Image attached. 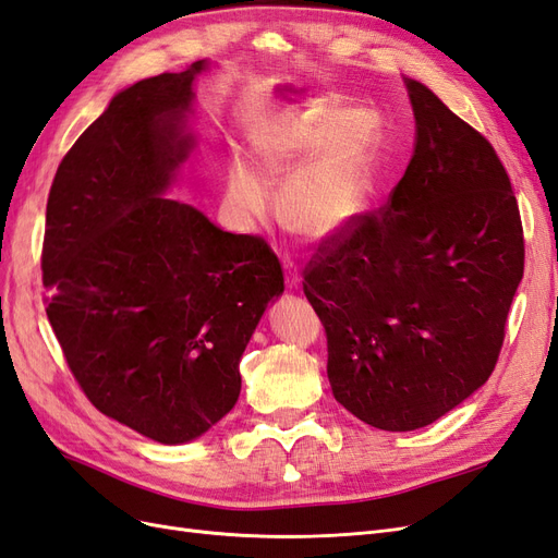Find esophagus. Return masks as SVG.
I'll use <instances>...</instances> for the list:
<instances>
[{
    "label": "esophagus",
    "mask_w": 558,
    "mask_h": 558,
    "mask_svg": "<svg viewBox=\"0 0 558 558\" xmlns=\"http://www.w3.org/2000/svg\"><path fill=\"white\" fill-rule=\"evenodd\" d=\"M281 263H283V269H286V286H289V289H298V283H300L298 263L289 256V253H286V256L281 258Z\"/></svg>",
    "instance_id": "obj_1"
}]
</instances>
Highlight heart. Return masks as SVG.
I'll return each instance as SVG.
<instances>
[{
    "mask_svg": "<svg viewBox=\"0 0 558 558\" xmlns=\"http://www.w3.org/2000/svg\"><path fill=\"white\" fill-rule=\"evenodd\" d=\"M359 125L356 111L324 107L277 128L256 150L263 179L240 160L230 165L232 211L248 223L263 221L275 207L269 185L289 178L279 193L281 221L314 240L340 230L363 207L375 158L373 134Z\"/></svg>",
    "mask_w": 558,
    "mask_h": 558,
    "instance_id": "b5f03b06",
    "label": "heart"
}]
</instances>
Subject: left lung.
Instances as JSON below:
<instances>
[{
	"label": "left lung",
	"mask_w": 558,
	"mask_h": 558,
	"mask_svg": "<svg viewBox=\"0 0 558 558\" xmlns=\"http://www.w3.org/2000/svg\"><path fill=\"white\" fill-rule=\"evenodd\" d=\"M414 156L375 211L353 214L305 265L337 402L416 430L492 377L523 277L510 177L484 134L408 78Z\"/></svg>",
	"instance_id": "1"
}]
</instances>
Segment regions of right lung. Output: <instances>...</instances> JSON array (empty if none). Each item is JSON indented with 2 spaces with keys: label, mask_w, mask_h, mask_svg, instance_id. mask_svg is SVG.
Here are the masks:
<instances>
[{
  "label": "right lung",
  "mask_w": 558,
  "mask_h": 558,
  "mask_svg": "<svg viewBox=\"0 0 558 558\" xmlns=\"http://www.w3.org/2000/svg\"><path fill=\"white\" fill-rule=\"evenodd\" d=\"M197 60L118 93L62 158L46 205V314L95 408L162 445L189 442L240 398L242 353L283 291L258 234L160 195L193 140Z\"/></svg>",
  "instance_id": "1"
}]
</instances>
